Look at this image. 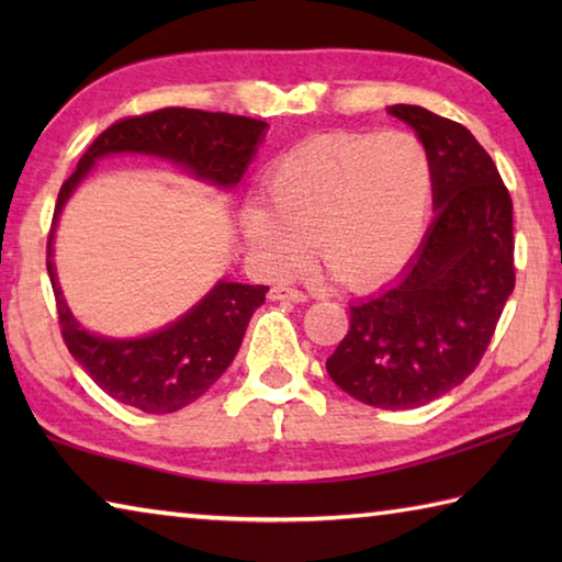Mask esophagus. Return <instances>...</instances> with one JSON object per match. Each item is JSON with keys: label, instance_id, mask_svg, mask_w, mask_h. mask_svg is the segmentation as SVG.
Here are the masks:
<instances>
[{"label": "esophagus", "instance_id": "1", "mask_svg": "<svg viewBox=\"0 0 562 562\" xmlns=\"http://www.w3.org/2000/svg\"><path fill=\"white\" fill-rule=\"evenodd\" d=\"M270 300H290V302H307V294L302 290L288 288V284H278V288L270 290Z\"/></svg>", "mask_w": 562, "mask_h": 562}]
</instances>
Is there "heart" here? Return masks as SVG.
Returning a JSON list of instances; mask_svg holds the SVG:
<instances>
[{
    "label": "heart",
    "mask_w": 562,
    "mask_h": 562,
    "mask_svg": "<svg viewBox=\"0 0 562 562\" xmlns=\"http://www.w3.org/2000/svg\"><path fill=\"white\" fill-rule=\"evenodd\" d=\"M434 164L408 131L322 133L284 150L243 233L272 272L319 258L351 290H369L412 260L431 215Z\"/></svg>",
    "instance_id": "1"
}]
</instances>
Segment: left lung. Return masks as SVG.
I'll return each instance as SVG.
<instances>
[{
  "mask_svg": "<svg viewBox=\"0 0 562 562\" xmlns=\"http://www.w3.org/2000/svg\"><path fill=\"white\" fill-rule=\"evenodd\" d=\"M386 111L429 148L436 217L404 272L351 304L327 372L361 404L416 408L459 386L491 345L516 288L513 201L461 123L408 103Z\"/></svg>",
  "mask_w": 562,
  "mask_h": 562,
  "instance_id": "obj_1",
  "label": "left lung"
}]
</instances>
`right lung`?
Listing matches in <instances>:
<instances>
[{
	"mask_svg": "<svg viewBox=\"0 0 562 562\" xmlns=\"http://www.w3.org/2000/svg\"><path fill=\"white\" fill-rule=\"evenodd\" d=\"M268 131V123L233 113L160 109L121 119L93 140L56 198L46 243L61 337L71 357L116 402L146 414L178 412L211 389L235 359L252 312L265 302L268 284L221 280L183 317L154 335L111 339L91 335L71 315L54 268V231L76 186L99 158L146 154L183 166L190 176L217 188H235Z\"/></svg>",
	"mask_w": 562,
	"mask_h": 562,
	"instance_id": "right-lung-1",
	"label": "right lung"
}]
</instances>
